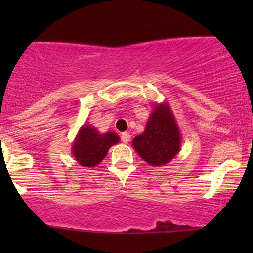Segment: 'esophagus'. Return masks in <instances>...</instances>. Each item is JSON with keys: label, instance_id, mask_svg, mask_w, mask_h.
I'll list each match as a JSON object with an SVG mask.
<instances>
[{"label": "esophagus", "instance_id": "34e87169", "mask_svg": "<svg viewBox=\"0 0 253 253\" xmlns=\"http://www.w3.org/2000/svg\"><path fill=\"white\" fill-rule=\"evenodd\" d=\"M129 140H130V134H129V133H127V132L121 133V141H123L124 144H127Z\"/></svg>", "mask_w": 253, "mask_h": 253}]
</instances>
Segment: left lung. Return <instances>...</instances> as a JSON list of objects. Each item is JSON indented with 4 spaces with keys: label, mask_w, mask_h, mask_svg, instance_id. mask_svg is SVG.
Wrapping results in <instances>:
<instances>
[{
    "label": "left lung",
    "mask_w": 253,
    "mask_h": 253,
    "mask_svg": "<svg viewBox=\"0 0 253 253\" xmlns=\"http://www.w3.org/2000/svg\"><path fill=\"white\" fill-rule=\"evenodd\" d=\"M181 143V132L172 109L168 102H162L155 104L145 130L133 139L132 145L145 162L162 167L178 155Z\"/></svg>",
    "instance_id": "obj_1"
}]
</instances>
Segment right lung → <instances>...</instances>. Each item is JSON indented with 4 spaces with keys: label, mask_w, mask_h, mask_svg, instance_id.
I'll use <instances>...</instances> for the list:
<instances>
[{
    "label": "right lung",
    "mask_w": 253,
    "mask_h": 253,
    "mask_svg": "<svg viewBox=\"0 0 253 253\" xmlns=\"http://www.w3.org/2000/svg\"><path fill=\"white\" fill-rule=\"evenodd\" d=\"M120 138L117 133H100L94 126L84 124L78 130L71 146V152L77 163L82 167H96L103 161L113 145L118 144Z\"/></svg>",
    "instance_id": "obj_1"
}]
</instances>
